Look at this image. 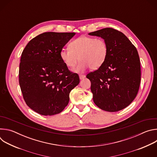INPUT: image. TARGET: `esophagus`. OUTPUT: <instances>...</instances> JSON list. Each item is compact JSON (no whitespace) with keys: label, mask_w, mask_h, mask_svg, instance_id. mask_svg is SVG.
<instances>
[{"label":"esophagus","mask_w":157,"mask_h":157,"mask_svg":"<svg viewBox=\"0 0 157 157\" xmlns=\"http://www.w3.org/2000/svg\"><path fill=\"white\" fill-rule=\"evenodd\" d=\"M86 77V76L84 75H79V79H82Z\"/></svg>","instance_id":"obj_1"}]
</instances>
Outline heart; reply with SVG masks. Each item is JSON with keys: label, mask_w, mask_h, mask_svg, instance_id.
<instances>
[{"label": "heart", "mask_w": 157, "mask_h": 157, "mask_svg": "<svg viewBox=\"0 0 157 157\" xmlns=\"http://www.w3.org/2000/svg\"><path fill=\"white\" fill-rule=\"evenodd\" d=\"M70 48H63L59 52L61 59L68 68H73L81 60L75 71L82 73L89 68L95 70L103 64L108 52L107 44L102 38L81 36L70 44Z\"/></svg>", "instance_id": "b5f03b06"}]
</instances>
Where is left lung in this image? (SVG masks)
I'll return each instance as SVG.
<instances>
[{"mask_svg":"<svg viewBox=\"0 0 157 157\" xmlns=\"http://www.w3.org/2000/svg\"><path fill=\"white\" fill-rule=\"evenodd\" d=\"M102 38L107 44L106 59L100 68L87 75L95 104L102 110L117 112L136 98L141 71L138 52L122 32L105 28L88 33Z\"/></svg>","mask_w":157,"mask_h":157,"instance_id":"left-lung-1","label":"left lung"}]
</instances>
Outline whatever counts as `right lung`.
Listing matches in <instances>:
<instances>
[{
	"label": "right lung",
	"instance_id": "add662e5",
	"mask_svg": "<svg viewBox=\"0 0 157 157\" xmlns=\"http://www.w3.org/2000/svg\"><path fill=\"white\" fill-rule=\"evenodd\" d=\"M75 33L45 32L31 40L21 53L19 84L27 105L43 116L60 113L68 104L70 93L79 83L59 52Z\"/></svg>",
	"mask_w": 157,
	"mask_h": 157
}]
</instances>
